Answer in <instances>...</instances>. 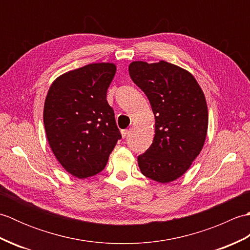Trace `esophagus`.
Instances as JSON below:
<instances>
[{"mask_svg": "<svg viewBox=\"0 0 250 250\" xmlns=\"http://www.w3.org/2000/svg\"><path fill=\"white\" fill-rule=\"evenodd\" d=\"M129 133H130L129 130H122L121 131V135H122V137H124V139H125V137H128Z\"/></svg>", "mask_w": 250, "mask_h": 250, "instance_id": "1", "label": "esophagus"}]
</instances>
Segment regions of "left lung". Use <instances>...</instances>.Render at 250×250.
<instances>
[{"label":"left lung","instance_id":"obj_1","mask_svg":"<svg viewBox=\"0 0 250 250\" xmlns=\"http://www.w3.org/2000/svg\"><path fill=\"white\" fill-rule=\"evenodd\" d=\"M129 74L149 100L156 119L152 144L137 157L141 172L158 183L173 182L203 148L208 125L204 93L188 71L166 61H134Z\"/></svg>","mask_w":250,"mask_h":250}]
</instances>
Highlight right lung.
<instances>
[{
	"label": "right lung",
	"mask_w": 250,
	"mask_h": 250,
	"mask_svg": "<svg viewBox=\"0 0 250 250\" xmlns=\"http://www.w3.org/2000/svg\"><path fill=\"white\" fill-rule=\"evenodd\" d=\"M115 74L113 63H92L59 76L47 93V140L57 160L77 178L103 171L121 139L106 100Z\"/></svg>",
	"instance_id": "obj_1"
}]
</instances>
